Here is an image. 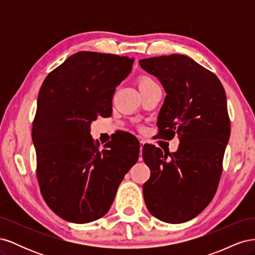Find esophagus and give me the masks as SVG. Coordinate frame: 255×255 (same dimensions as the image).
<instances>
[{"label":"esophagus","instance_id":"34e87169","mask_svg":"<svg viewBox=\"0 0 255 255\" xmlns=\"http://www.w3.org/2000/svg\"><path fill=\"white\" fill-rule=\"evenodd\" d=\"M145 142L143 141V140H140V154H141V149H142V146H143V144H144ZM141 159V158H140Z\"/></svg>","mask_w":255,"mask_h":255}]
</instances>
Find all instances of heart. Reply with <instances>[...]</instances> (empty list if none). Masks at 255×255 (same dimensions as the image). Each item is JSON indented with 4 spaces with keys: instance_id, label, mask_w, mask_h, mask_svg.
<instances>
[{
    "instance_id": "b5f03b06",
    "label": "heart",
    "mask_w": 255,
    "mask_h": 255,
    "mask_svg": "<svg viewBox=\"0 0 255 255\" xmlns=\"http://www.w3.org/2000/svg\"><path fill=\"white\" fill-rule=\"evenodd\" d=\"M137 84H138V88H139V90H142L144 88H148L150 86H153V85H155V81H154L151 76L149 75H141L139 79H138L137 81Z\"/></svg>"
}]
</instances>
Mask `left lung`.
Instances as JSON below:
<instances>
[{
	"mask_svg": "<svg viewBox=\"0 0 255 255\" xmlns=\"http://www.w3.org/2000/svg\"><path fill=\"white\" fill-rule=\"evenodd\" d=\"M140 67L163 84L167 92L157 117V136L179 148L165 153L144 144L142 158L151 170L143 198L154 217L168 223L195 218L218 188L230 138L227 97L219 79L181 54L139 60Z\"/></svg>",
	"mask_w": 255,
	"mask_h": 255,
	"instance_id": "1",
	"label": "left lung"
}]
</instances>
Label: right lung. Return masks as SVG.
<instances>
[{
    "label": "right lung",
    "instance_id": "right-lung-1",
    "mask_svg": "<svg viewBox=\"0 0 255 255\" xmlns=\"http://www.w3.org/2000/svg\"><path fill=\"white\" fill-rule=\"evenodd\" d=\"M134 58L82 51L51 71L38 95L32 136L36 175L51 210L69 222L87 223L109 212L123 177L139 156L137 139L99 148L90 123L110 117L116 87ZM127 137L135 138L132 134Z\"/></svg>",
    "mask_w": 255,
    "mask_h": 255
}]
</instances>
